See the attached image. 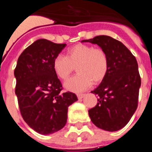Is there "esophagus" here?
Listing matches in <instances>:
<instances>
[{
  "label": "esophagus",
  "instance_id": "obj_1",
  "mask_svg": "<svg viewBox=\"0 0 152 152\" xmlns=\"http://www.w3.org/2000/svg\"><path fill=\"white\" fill-rule=\"evenodd\" d=\"M77 96L78 99H82V98L85 96V94H77Z\"/></svg>",
  "mask_w": 152,
  "mask_h": 152
}]
</instances>
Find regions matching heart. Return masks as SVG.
<instances>
[{
	"instance_id": "b5f03b06",
	"label": "heart",
	"mask_w": 152,
	"mask_h": 152,
	"mask_svg": "<svg viewBox=\"0 0 152 152\" xmlns=\"http://www.w3.org/2000/svg\"><path fill=\"white\" fill-rule=\"evenodd\" d=\"M53 69L63 80L69 78L76 67L78 75L65 83V88L73 92H82L93 84L103 80L107 73L109 61L104 50L79 43L67 50L66 56L58 55L53 60Z\"/></svg>"
}]
</instances>
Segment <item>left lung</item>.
Masks as SVG:
<instances>
[{
	"instance_id": "left-lung-1",
	"label": "left lung",
	"mask_w": 152,
	"mask_h": 152,
	"mask_svg": "<svg viewBox=\"0 0 152 152\" xmlns=\"http://www.w3.org/2000/svg\"><path fill=\"white\" fill-rule=\"evenodd\" d=\"M82 42L96 44L107 53L109 68L100 85L91 93L97 95V103L88 110L91 121L109 132L121 129L136 110L141 77L138 63L121 42L108 36H97Z\"/></svg>"
}]
</instances>
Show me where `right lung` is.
I'll return each mask as SVG.
<instances>
[{
    "label": "right lung",
    "instance_id": "add662e5",
    "mask_svg": "<svg viewBox=\"0 0 152 152\" xmlns=\"http://www.w3.org/2000/svg\"><path fill=\"white\" fill-rule=\"evenodd\" d=\"M65 46L45 39L36 40L21 53L14 70L23 119L42 135L61 129L67 123L68 107L77 100L74 93H61L62 85L52 65Z\"/></svg>",
    "mask_w": 152,
    "mask_h": 152
}]
</instances>
